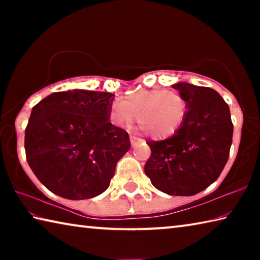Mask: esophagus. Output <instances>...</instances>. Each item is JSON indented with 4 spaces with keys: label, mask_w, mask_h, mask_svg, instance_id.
Here are the masks:
<instances>
[{
    "label": "esophagus",
    "mask_w": 260,
    "mask_h": 260,
    "mask_svg": "<svg viewBox=\"0 0 260 260\" xmlns=\"http://www.w3.org/2000/svg\"><path fill=\"white\" fill-rule=\"evenodd\" d=\"M142 142H143V140L136 138V136H131V144H132V147L138 146V144L142 143Z\"/></svg>",
    "instance_id": "34e87169"
}]
</instances>
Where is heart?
Segmentation results:
<instances>
[{
  "label": "heart",
  "instance_id": "b5f03b06",
  "mask_svg": "<svg viewBox=\"0 0 260 260\" xmlns=\"http://www.w3.org/2000/svg\"><path fill=\"white\" fill-rule=\"evenodd\" d=\"M187 111V102L181 95L162 88L134 91L111 107L112 119L117 125H129L138 114L140 126L152 139L174 135L186 119Z\"/></svg>",
  "mask_w": 260,
  "mask_h": 260
}]
</instances>
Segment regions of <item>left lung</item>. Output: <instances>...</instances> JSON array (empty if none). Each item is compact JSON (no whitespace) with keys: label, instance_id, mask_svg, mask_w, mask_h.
<instances>
[{"label":"left lung","instance_id":"8db88e82","mask_svg":"<svg viewBox=\"0 0 260 260\" xmlns=\"http://www.w3.org/2000/svg\"><path fill=\"white\" fill-rule=\"evenodd\" d=\"M187 102L180 129L162 141H148L151 156L144 172L153 187L172 196H191L218 179L228 160L233 122L228 104L209 87L172 86Z\"/></svg>","mask_w":260,"mask_h":260}]
</instances>
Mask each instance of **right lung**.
<instances>
[{
    "label": "right lung",
    "instance_id": "right-lung-1",
    "mask_svg": "<svg viewBox=\"0 0 260 260\" xmlns=\"http://www.w3.org/2000/svg\"><path fill=\"white\" fill-rule=\"evenodd\" d=\"M113 94L73 89L52 93L32 109L25 129L26 159L51 192L87 200L109 187L128 133L110 119Z\"/></svg>",
    "mask_w": 260,
    "mask_h": 260
}]
</instances>
